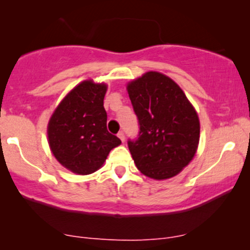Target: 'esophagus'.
Listing matches in <instances>:
<instances>
[{"label": "esophagus", "instance_id": "34e87169", "mask_svg": "<svg viewBox=\"0 0 250 250\" xmlns=\"http://www.w3.org/2000/svg\"><path fill=\"white\" fill-rule=\"evenodd\" d=\"M117 136L120 137V140H121L122 142H125V133H123V131H119V134H117Z\"/></svg>", "mask_w": 250, "mask_h": 250}]
</instances>
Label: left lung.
<instances>
[{"label": "left lung", "instance_id": "8db88e82", "mask_svg": "<svg viewBox=\"0 0 250 250\" xmlns=\"http://www.w3.org/2000/svg\"><path fill=\"white\" fill-rule=\"evenodd\" d=\"M139 120L136 140L128 147L137 169L155 180L173 177L193 160L200 140V121L187 96L170 77L157 71L128 83Z\"/></svg>", "mask_w": 250, "mask_h": 250}]
</instances>
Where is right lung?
I'll use <instances>...</instances> for the list:
<instances>
[{"instance_id": "add662e5", "label": "right lung", "mask_w": 250, "mask_h": 250, "mask_svg": "<svg viewBox=\"0 0 250 250\" xmlns=\"http://www.w3.org/2000/svg\"><path fill=\"white\" fill-rule=\"evenodd\" d=\"M107 85L83 81L55 109L48 125L54 156L73 173L88 175L102 167L109 151L121 140L107 129L103 107Z\"/></svg>"}]
</instances>
